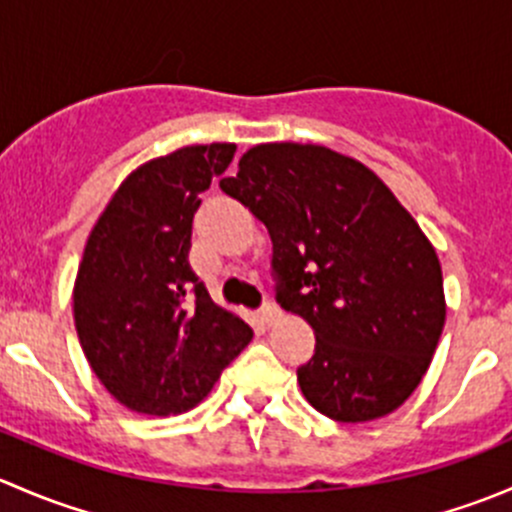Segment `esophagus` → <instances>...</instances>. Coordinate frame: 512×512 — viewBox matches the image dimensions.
I'll list each match as a JSON object with an SVG mask.
<instances>
[{"label":"esophagus","mask_w":512,"mask_h":512,"mask_svg":"<svg viewBox=\"0 0 512 512\" xmlns=\"http://www.w3.org/2000/svg\"><path fill=\"white\" fill-rule=\"evenodd\" d=\"M280 317H282V312L275 307V304H265V307L260 309V319L265 324H275Z\"/></svg>","instance_id":"1"}]
</instances>
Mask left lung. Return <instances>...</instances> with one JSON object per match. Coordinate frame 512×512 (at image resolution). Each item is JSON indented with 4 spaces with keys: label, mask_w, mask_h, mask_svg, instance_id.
Segmentation results:
<instances>
[{
    "label": "left lung",
    "mask_w": 512,
    "mask_h": 512,
    "mask_svg": "<svg viewBox=\"0 0 512 512\" xmlns=\"http://www.w3.org/2000/svg\"><path fill=\"white\" fill-rule=\"evenodd\" d=\"M220 190L272 237L277 302L314 329L297 369L319 414L374 421L421 384L446 324L436 247L361 160L314 143H260Z\"/></svg>",
    "instance_id": "8db88e82"
}]
</instances>
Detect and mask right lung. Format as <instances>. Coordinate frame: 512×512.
Segmentation results:
<instances>
[{"mask_svg": "<svg viewBox=\"0 0 512 512\" xmlns=\"http://www.w3.org/2000/svg\"><path fill=\"white\" fill-rule=\"evenodd\" d=\"M235 143L185 146L126 175L86 240L74 324L108 394L146 416L198 406L252 329L210 299L190 270V232L205 188Z\"/></svg>", "mask_w": 512, "mask_h": 512, "instance_id": "right-lung-1", "label": "right lung"}]
</instances>
